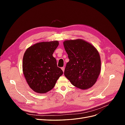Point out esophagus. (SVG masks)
Returning a JSON list of instances; mask_svg holds the SVG:
<instances>
[{"label":"esophagus","mask_w":125,"mask_h":125,"mask_svg":"<svg viewBox=\"0 0 125 125\" xmlns=\"http://www.w3.org/2000/svg\"><path fill=\"white\" fill-rule=\"evenodd\" d=\"M62 71L64 72V71H65V67H62Z\"/></svg>","instance_id":"obj_1"}]
</instances>
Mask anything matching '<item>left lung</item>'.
I'll return each instance as SVG.
<instances>
[{"instance_id":"1","label":"left lung","mask_w":125,"mask_h":125,"mask_svg":"<svg viewBox=\"0 0 125 125\" xmlns=\"http://www.w3.org/2000/svg\"><path fill=\"white\" fill-rule=\"evenodd\" d=\"M63 46L69 62L64 72L72 84L86 90L95 83L101 71L100 54L95 47L84 40H66Z\"/></svg>"}]
</instances>
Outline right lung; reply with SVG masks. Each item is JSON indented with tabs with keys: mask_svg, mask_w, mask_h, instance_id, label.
<instances>
[{
	"mask_svg": "<svg viewBox=\"0 0 125 125\" xmlns=\"http://www.w3.org/2000/svg\"><path fill=\"white\" fill-rule=\"evenodd\" d=\"M58 45L57 41L37 43L24 52L23 73L28 85L36 93H45L51 90L63 74L52 56Z\"/></svg>",
	"mask_w": 125,
	"mask_h": 125,
	"instance_id": "1",
	"label": "right lung"
}]
</instances>
